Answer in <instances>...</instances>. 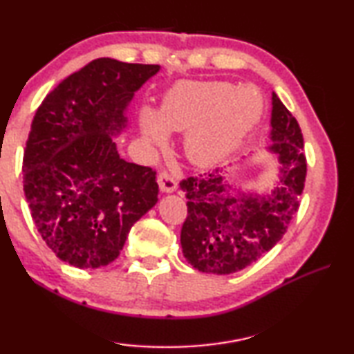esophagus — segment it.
<instances>
[{
  "label": "esophagus",
  "mask_w": 354,
  "mask_h": 354,
  "mask_svg": "<svg viewBox=\"0 0 354 354\" xmlns=\"http://www.w3.org/2000/svg\"><path fill=\"white\" fill-rule=\"evenodd\" d=\"M158 184H159V189L165 192V194H170V192H175L176 190V179L173 178L169 171L162 170L158 175Z\"/></svg>",
  "instance_id": "1"
}]
</instances>
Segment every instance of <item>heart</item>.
<instances>
[{
	"instance_id": "1",
	"label": "heart",
	"mask_w": 354,
	"mask_h": 354,
	"mask_svg": "<svg viewBox=\"0 0 354 354\" xmlns=\"http://www.w3.org/2000/svg\"><path fill=\"white\" fill-rule=\"evenodd\" d=\"M262 100L254 88L226 81H185L165 95L158 113L143 109L142 133L164 142L167 133H184V153L196 165L225 159L257 123Z\"/></svg>"
}]
</instances>
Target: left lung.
Listing matches in <instances>:
<instances>
[{
    "label": "left lung",
    "instance_id": "left-lung-1",
    "mask_svg": "<svg viewBox=\"0 0 354 354\" xmlns=\"http://www.w3.org/2000/svg\"><path fill=\"white\" fill-rule=\"evenodd\" d=\"M272 106L273 143L268 149L281 167L270 195H232L223 176L214 173L179 183L187 198L181 247L196 270L230 274L248 267L283 239L298 211L308 170L303 134L297 118L274 92Z\"/></svg>",
    "mask_w": 354,
    "mask_h": 354
}]
</instances>
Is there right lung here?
Wrapping results in <instances>:
<instances>
[{"label": "right lung", "instance_id": "obj_1", "mask_svg": "<svg viewBox=\"0 0 354 354\" xmlns=\"http://www.w3.org/2000/svg\"><path fill=\"white\" fill-rule=\"evenodd\" d=\"M159 65L95 59L50 92L23 156V189L44 242L77 268L115 261L128 232L158 203L149 167L120 158L112 136L127 127L134 92Z\"/></svg>", "mask_w": 354, "mask_h": 354}]
</instances>
